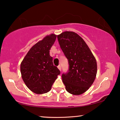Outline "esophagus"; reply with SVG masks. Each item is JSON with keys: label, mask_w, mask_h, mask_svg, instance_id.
I'll use <instances>...</instances> for the list:
<instances>
[{"label": "esophagus", "mask_w": 120, "mask_h": 120, "mask_svg": "<svg viewBox=\"0 0 120 120\" xmlns=\"http://www.w3.org/2000/svg\"><path fill=\"white\" fill-rule=\"evenodd\" d=\"M57 68H58V69L60 70V71H61V66H60V65H59L58 66H57Z\"/></svg>", "instance_id": "esophagus-1"}]
</instances>
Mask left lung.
Returning <instances> with one entry per match:
<instances>
[{
	"label": "left lung",
	"mask_w": 120,
	"mask_h": 120,
	"mask_svg": "<svg viewBox=\"0 0 120 120\" xmlns=\"http://www.w3.org/2000/svg\"><path fill=\"white\" fill-rule=\"evenodd\" d=\"M57 39L69 64L68 72L62 75L66 90L72 95L82 94L96 78V59L85 41L74 32H64L57 35Z\"/></svg>",
	"instance_id": "obj_1"
}]
</instances>
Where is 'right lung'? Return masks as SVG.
<instances>
[{"label":"right lung","instance_id":"1","mask_svg":"<svg viewBox=\"0 0 120 120\" xmlns=\"http://www.w3.org/2000/svg\"><path fill=\"white\" fill-rule=\"evenodd\" d=\"M56 35L50 34L35 44L20 65L22 79L28 88L37 94L49 92L60 71L54 66L49 50Z\"/></svg>","mask_w":120,"mask_h":120}]
</instances>
